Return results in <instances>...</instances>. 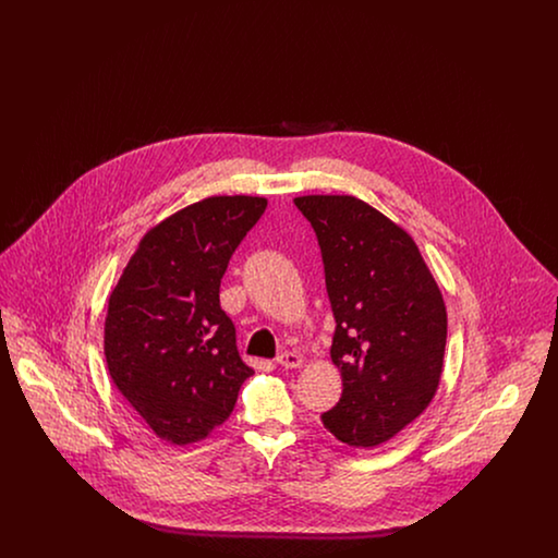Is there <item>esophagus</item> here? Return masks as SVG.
<instances>
[{
    "instance_id": "obj_1",
    "label": "esophagus",
    "mask_w": 558,
    "mask_h": 558,
    "mask_svg": "<svg viewBox=\"0 0 558 558\" xmlns=\"http://www.w3.org/2000/svg\"><path fill=\"white\" fill-rule=\"evenodd\" d=\"M276 362L282 366V368H299L301 366V357L294 353V351H284L276 357Z\"/></svg>"
}]
</instances>
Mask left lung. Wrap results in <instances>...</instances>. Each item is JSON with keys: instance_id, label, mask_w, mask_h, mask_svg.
I'll list each match as a JSON object with an SVG mask.
<instances>
[{"instance_id": "left-lung-1", "label": "left lung", "mask_w": 558, "mask_h": 558, "mask_svg": "<svg viewBox=\"0 0 558 558\" xmlns=\"http://www.w3.org/2000/svg\"><path fill=\"white\" fill-rule=\"evenodd\" d=\"M318 239L343 393L322 425L353 448L389 441L437 391L448 316L418 246L353 196H299Z\"/></svg>"}]
</instances>
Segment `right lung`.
Segmentation results:
<instances>
[{"label": "right lung", "mask_w": 558, "mask_h": 558, "mask_svg": "<svg viewBox=\"0 0 558 558\" xmlns=\"http://www.w3.org/2000/svg\"><path fill=\"white\" fill-rule=\"evenodd\" d=\"M266 207L259 196H213L171 215L142 239L110 294L108 372L160 439L184 446L207 437L253 374L219 287Z\"/></svg>", "instance_id": "obj_1"}]
</instances>
